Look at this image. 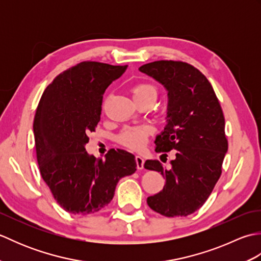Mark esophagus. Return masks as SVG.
<instances>
[{"mask_svg": "<svg viewBox=\"0 0 261 261\" xmlns=\"http://www.w3.org/2000/svg\"><path fill=\"white\" fill-rule=\"evenodd\" d=\"M136 163H137V168L138 169H143V165H145V159L141 156H136Z\"/></svg>", "mask_w": 261, "mask_h": 261, "instance_id": "1", "label": "esophagus"}]
</instances>
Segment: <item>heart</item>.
Wrapping results in <instances>:
<instances>
[{
	"label": "heart",
	"mask_w": 261,
	"mask_h": 261,
	"mask_svg": "<svg viewBox=\"0 0 261 261\" xmlns=\"http://www.w3.org/2000/svg\"><path fill=\"white\" fill-rule=\"evenodd\" d=\"M132 95L134 99L142 98H151L154 101L157 96V90L153 85L149 83H140L132 88ZM151 129L147 125H138V126H127L121 132L119 136V141L125 147L131 149H141L147 141L148 136L150 135Z\"/></svg>",
	"instance_id": "heart-1"
}]
</instances>
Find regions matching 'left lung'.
<instances>
[{
	"label": "left lung",
	"mask_w": 261,
	"mask_h": 261,
	"mask_svg": "<svg viewBox=\"0 0 261 261\" xmlns=\"http://www.w3.org/2000/svg\"><path fill=\"white\" fill-rule=\"evenodd\" d=\"M139 70L167 91L166 126L154 145L157 152L176 153L170 169L158 160L145 163L146 169L162 173L166 180L147 203L168 218L187 216L205 203L222 173L228 151L222 109L206 77L190 64L158 60Z\"/></svg>",
	"instance_id": "8db88e82"
}]
</instances>
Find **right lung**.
Here are the masks:
<instances>
[{"label":"right lung","instance_id":"right-lung-1","mask_svg":"<svg viewBox=\"0 0 261 261\" xmlns=\"http://www.w3.org/2000/svg\"><path fill=\"white\" fill-rule=\"evenodd\" d=\"M125 66L83 62L43 92L33 121L39 169L57 203L73 214L96 213L112 201L118 181L137 170L135 156L112 149L105 160L85 149L101 119L105 90Z\"/></svg>","mask_w":261,"mask_h":261}]
</instances>
